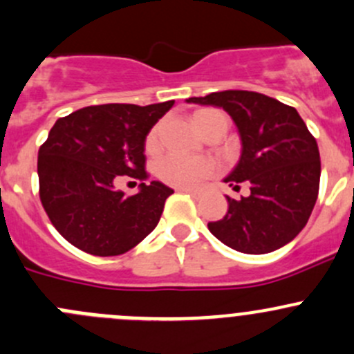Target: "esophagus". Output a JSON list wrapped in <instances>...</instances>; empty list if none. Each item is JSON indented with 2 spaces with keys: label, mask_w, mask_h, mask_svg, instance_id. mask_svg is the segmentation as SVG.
<instances>
[{
  "label": "esophagus",
  "mask_w": 354,
  "mask_h": 354,
  "mask_svg": "<svg viewBox=\"0 0 354 354\" xmlns=\"http://www.w3.org/2000/svg\"><path fill=\"white\" fill-rule=\"evenodd\" d=\"M178 192H185V194H190L192 197H195V198H198L200 195H202V192L194 190V188H178Z\"/></svg>",
  "instance_id": "1"
}]
</instances>
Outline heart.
I'll list each match as a JSON object with an SVG mask.
<instances>
[{"label":"heart","mask_w":354,"mask_h":354,"mask_svg":"<svg viewBox=\"0 0 354 354\" xmlns=\"http://www.w3.org/2000/svg\"><path fill=\"white\" fill-rule=\"evenodd\" d=\"M207 113H210V109L197 111L194 114V120H197V118L203 116ZM157 135H159V128H154L147 135V140H145L147 151H154L157 147ZM212 173L214 162L209 159H185V157L167 156L157 164V176L164 183L178 188L197 187L200 181L209 178Z\"/></svg>","instance_id":"1"}]
</instances>
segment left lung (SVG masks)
I'll return each instance as SVG.
<instances>
[{
	"label": "left lung",
	"mask_w": 354,
	"mask_h": 354,
	"mask_svg": "<svg viewBox=\"0 0 354 354\" xmlns=\"http://www.w3.org/2000/svg\"><path fill=\"white\" fill-rule=\"evenodd\" d=\"M223 108L240 133L241 154L224 178L233 190L250 183V195L227 198L223 219L209 231L230 248L262 255L281 248L305 227L319 195L320 154L298 111L259 92L224 91L187 99Z\"/></svg>",
	"instance_id": "8db88e82"
}]
</instances>
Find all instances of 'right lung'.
Here are the masks:
<instances>
[{"label":"right lung","mask_w":354,"mask_h":354,"mask_svg":"<svg viewBox=\"0 0 354 354\" xmlns=\"http://www.w3.org/2000/svg\"><path fill=\"white\" fill-rule=\"evenodd\" d=\"M173 104L88 106L56 121L39 149V194L66 241L91 255L113 257L154 231L173 188L144 183L145 138ZM118 176L142 180L139 194L118 192Z\"/></svg>","instance_id":"obj_1"}]
</instances>
